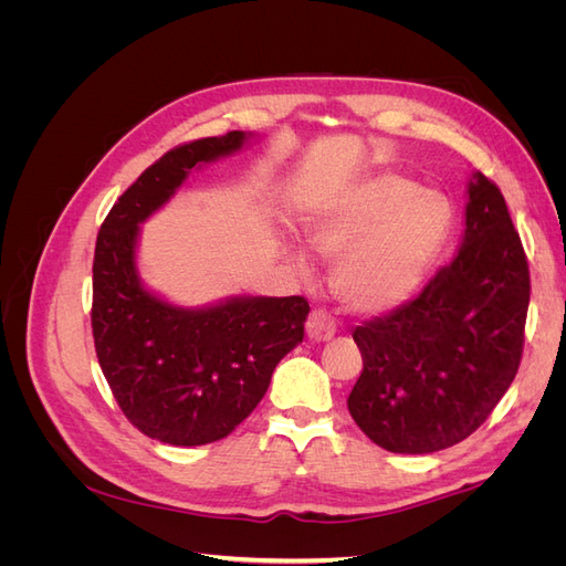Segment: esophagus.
I'll list each match as a JSON object with an SVG mask.
<instances>
[{
    "label": "esophagus",
    "mask_w": 566,
    "mask_h": 566,
    "mask_svg": "<svg viewBox=\"0 0 566 566\" xmlns=\"http://www.w3.org/2000/svg\"><path fill=\"white\" fill-rule=\"evenodd\" d=\"M306 335L316 342H325L335 335V318L325 310H314L306 318Z\"/></svg>",
    "instance_id": "esophagus-1"
}]
</instances>
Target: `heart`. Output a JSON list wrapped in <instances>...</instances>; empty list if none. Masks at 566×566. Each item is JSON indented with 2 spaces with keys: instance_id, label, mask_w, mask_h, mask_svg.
I'll return each instance as SVG.
<instances>
[{
  "instance_id": "b5f03b06",
  "label": "heart",
  "mask_w": 566,
  "mask_h": 566,
  "mask_svg": "<svg viewBox=\"0 0 566 566\" xmlns=\"http://www.w3.org/2000/svg\"><path fill=\"white\" fill-rule=\"evenodd\" d=\"M447 231V200L403 175L380 172L316 219L306 243L337 262L335 293L349 310L382 314L416 293ZM297 266L304 269L300 256Z\"/></svg>"
}]
</instances>
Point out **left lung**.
Segmentation results:
<instances>
[{
    "mask_svg": "<svg viewBox=\"0 0 566 566\" xmlns=\"http://www.w3.org/2000/svg\"><path fill=\"white\" fill-rule=\"evenodd\" d=\"M465 235L422 293L356 325L364 356L347 406L391 453H434L491 416L522 361L528 264L501 188L482 172L468 186Z\"/></svg>",
    "mask_w": 566,
    "mask_h": 566,
    "instance_id": "1",
    "label": "left lung"
}]
</instances>
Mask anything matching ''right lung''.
<instances>
[{"label": "right lung", "instance_id": "right-lung-1", "mask_svg": "<svg viewBox=\"0 0 566 566\" xmlns=\"http://www.w3.org/2000/svg\"><path fill=\"white\" fill-rule=\"evenodd\" d=\"M243 132L167 150L117 198L94 252L92 331L98 366L127 420L150 439L202 447L229 437L269 389L271 373L304 337L310 302L231 297L181 310L150 295L136 273L139 224L188 172L245 144Z\"/></svg>", "mask_w": 566, "mask_h": 566}]
</instances>
